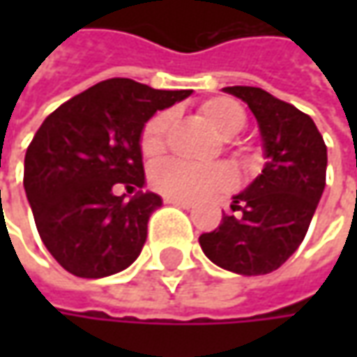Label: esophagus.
<instances>
[{
	"instance_id": "esophagus-1",
	"label": "esophagus",
	"mask_w": 357,
	"mask_h": 357,
	"mask_svg": "<svg viewBox=\"0 0 357 357\" xmlns=\"http://www.w3.org/2000/svg\"><path fill=\"white\" fill-rule=\"evenodd\" d=\"M165 202H167V204H174V206H181V208H186V211H188V208H190V206H192V204H190V202H186V200L165 199Z\"/></svg>"
}]
</instances>
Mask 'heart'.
Here are the masks:
<instances>
[{"instance_id": "1", "label": "heart", "mask_w": 357, "mask_h": 357, "mask_svg": "<svg viewBox=\"0 0 357 357\" xmlns=\"http://www.w3.org/2000/svg\"><path fill=\"white\" fill-rule=\"evenodd\" d=\"M200 113L213 123V127L225 139L236 137L246 127V113L236 101L228 97H213L200 105ZM171 125V111H157L144 123L141 130V151L144 157H157L165 151L167 130ZM232 155L244 158V151L230 146ZM149 183L167 199L176 200H199L211 195L227 192L236 185V174L227 165L200 167L181 158H165L149 172Z\"/></svg>"}]
</instances>
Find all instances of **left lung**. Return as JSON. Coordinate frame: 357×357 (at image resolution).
<instances>
[{
  "mask_svg": "<svg viewBox=\"0 0 357 357\" xmlns=\"http://www.w3.org/2000/svg\"><path fill=\"white\" fill-rule=\"evenodd\" d=\"M250 107L266 149L262 174L234 197L218 228L200 234L216 266L258 276L280 268L308 232L326 186L328 151L310 115L260 87H227Z\"/></svg>",
  "mask_w": 357,
  "mask_h": 357,
  "instance_id": "left-lung-1",
  "label": "left lung"
}]
</instances>
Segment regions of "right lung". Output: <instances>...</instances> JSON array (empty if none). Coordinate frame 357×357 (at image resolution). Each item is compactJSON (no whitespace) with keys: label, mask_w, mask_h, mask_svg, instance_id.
Wrapping results in <instances>:
<instances>
[{"label":"right lung","mask_w":357,"mask_h":357,"mask_svg":"<svg viewBox=\"0 0 357 357\" xmlns=\"http://www.w3.org/2000/svg\"><path fill=\"white\" fill-rule=\"evenodd\" d=\"M188 95L115 77L65 101L41 123L25 153L23 186L39 236L67 272L103 278L141 254L160 197L137 192L125 200L113 190L144 185V123Z\"/></svg>","instance_id":"add662e5"}]
</instances>
